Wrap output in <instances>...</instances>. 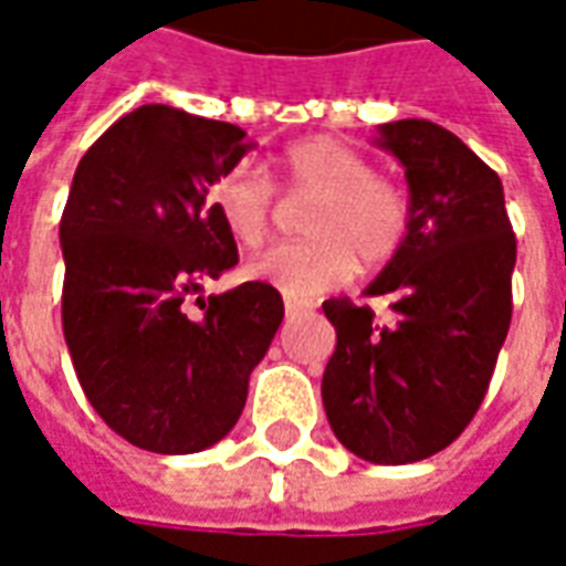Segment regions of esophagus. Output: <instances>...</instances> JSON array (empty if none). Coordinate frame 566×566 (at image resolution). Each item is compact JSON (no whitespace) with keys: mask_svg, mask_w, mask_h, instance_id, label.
<instances>
[{"mask_svg":"<svg viewBox=\"0 0 566 566\" xmlns=\"http://www.w3.org/2000/svg\"><path fill=\"white\" fill-rule=\"evenodd\" d=\"M298 311H304V304L286 298V316H295V314H298Z\"/></svg>","mask_w":566,"mask_h":566,"instance_id":"34e87169","label":"esophagus"}]
</instances>
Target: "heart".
Here are the masks:
<instances>
[{
  "label": "heart",
  "instance_id": "b5f03b06",
  "mask_svg": "<svg viewBox=\"0 0 566 566\" xmlns=\"http://www.w3.org/2000/svg\"><path fill=\"white\" fill-rule=\"evenodd\" d=\"M276 186L290 198H314L304 212L307 243H283L255 262L247 274L271 283L286 298H316L344 286L356 271L380 268L402 250L411 222L405 191L392 179L371 174V164L332 136L292 143L276 164ZM210 212L228 238L243 250L262 247L274 226V191L252 170L216 179Z\"/></svg>",
  "mask_w": 566,
  "mask_h": 566
}]
</instances>
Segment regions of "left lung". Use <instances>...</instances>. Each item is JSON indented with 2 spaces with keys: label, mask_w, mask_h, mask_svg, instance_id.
<instances>
[{
  "label": "left lung",
  "mask_w": 566,
  "mask_h": 566,
  "mask_svg": "<svg viewBox=\"0 0 566 566\" xmlns=\"http://www.w3.org/2000/svg\"><path fill=\"white\" fill-rule=\"evenodd\" d=\"M375 143L408 179V238L366 295H392V323L368 304L323 302L338 332L323 405L338 442L380 467L439 454L482 405L512 323L515 234L503 182L451 130L423 118L380 124Z\"/></svg>",
  "instance_id": "left-lung-1"
}]
</instances>
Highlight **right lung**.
<instances>
[{"instance_id":"add662e5","label":"right lung","mask_w":566,"mask_h":566,"mask_svg":"<svg viewBox=\"0 0 566 566\" xmlns=\"http://www.w3.org/2000/svg\"><path fill=\"white\" fill-rule=\"evenodd\" d=\"M252 148L238 124L148 103L84 151L60 219L63 335L87 402L122 439L195 454L226 439L283 319L271 283L188 302L238 264L207 191Z\"/></svg>"}]
</instances>
